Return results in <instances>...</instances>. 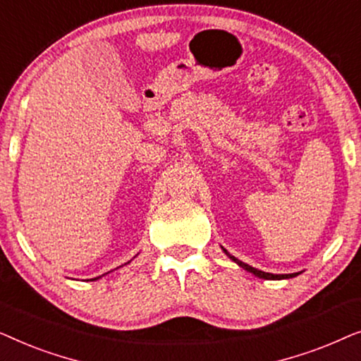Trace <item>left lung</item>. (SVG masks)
I'll return each instance as SVG.
<instances>
[{"label":"left lung","instance_id":"left-lung-1","mask_svg":"<svg viewBox=\"0 0 361 361\" xmlns=\"http://www.w3.org/2000/svg\"><path fill=\"white\" fill-rule=\"evenodd\" d=\"M221 250L225 251V255L228 256V258L231 259V261H235L236 264L240 266V268H243V269H246L248 271V273H251V274H255L256 278H259V279H268V281H279V279H290V278H295V276H299L300 273H293V274H273V273H264V271H261V269H256V268H253V266H250V264H246V263H243V261H240L238 258H235V256H231L228 251H226L224 246H221Z\"/></svg>","mask_w":361,"mask_h":361}]
</instances>
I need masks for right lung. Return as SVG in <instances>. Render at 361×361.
I'll return each instance as SVG.
<instances>
[{"label": "right lung", "instance_id": "obj_1", "mask_svg": "<svg viewBox=\"0 0 361 361\" xmlns=\"http://www.w3.org/2000/svg\"><path fill=\"white\" fill-rule=\"evenodd\" d=\"M128 263H130V261H128ZM102 276H98V278H93V279H90V281H97V279H100Z\"/></svg>", "mask_w": 361, "mask_h": 361}]
</instances>
